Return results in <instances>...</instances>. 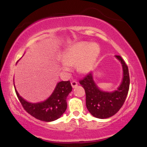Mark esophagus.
Segmentation results:
<instances>
[{
    "mask_svg": "<svg viewBox=\"0 0 147 147\" xmlns=\"http://www.w3.org/2000/svg\"><path fill=\"white\" fill-rule=\"evenodd\" d=\"M71 85L72 88H76V87H77V86L78 85V82H77V81H72V82L71 83Z\"/></svg>",
    "mask_w": 147,
    "mask_h": 147,
    "instance_id": "obj_1",
    "label": "esophagus"
}]
</instances>
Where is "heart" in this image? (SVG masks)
I'll use <instances>...</instances> for the list:
<instances>
[{
	"instance_id": "heart-1",
	"label": "heart",
	"mask_w": 147,
	"mask_h": 147,
	"mask_svg": "<svg viewBox=\"0 0 147 147\" xmlns=\"http://www.w3.org/2000/svg\"><path fill=\"white\" fill-rule=\"evenodd\" d=\"M100 53V47L95 43L77 42L70 45L63 55L61 68L64 71L70 70L71 66L77 65L81 74L92 70Z\"/></svg>"
}]
</instances>
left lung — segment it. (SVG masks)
I'll return each mask as SVG.
<instances>
[{
    "instance_id": "1",
    "label": "left lung",
    "mask_w": 147,
    "mask_h": 147,
    "mask_svg": "<svg viewBox=\"0 0 147 147\" xmlns=\"http://www.w3.org/2000/svg\"><path fill=\"white\" fill-rule=\"evenodd\" d=\"M115 58L121 62L123 76L117 90L112 92L101 90L93 78L92 72L79 81L86 93V106L90 113L98 119H107L119 111L123 105L128 94L129 76L127 65L119 55Z\"/></svg>"
}]
</instances>
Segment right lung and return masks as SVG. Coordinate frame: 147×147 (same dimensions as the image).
<instances>
[{
    "label": "right lung",
    "mask_w": 147,
    "mask_h": 147,
    "mask_svg": "<svg viewBox=\"0 0 147 147\" xmlns=\"http://www.w3.org/2000/svg\"><path fill=\"white\" fill-rule=\"evenodd\" d=\"M13 85L16 94L24 109L36 119L45 122L54 121L64 114L67 108L66 98L72 90L69 81H61L57 83L53 92L47 99L43 102L31 103L19 95L16 88L14 79Z\"/></svg>",
    "instance_id": "obj_1"
}]
</instances>
